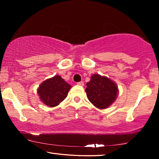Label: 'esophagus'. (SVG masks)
Here are the masks:
<instances>
[{
    "mask_svg": "<svg viewBox=\"0 0 159 159\" xmlns=\"http://www.w3.org/2000/svg\"><path fill=\"white\" fill-rule=\"evenodd\" d=\"M78 85H80V86H83L84 85V82H77V83Z\"/></svg>",
    "mask_w": 159,
    "mask_h": 159,
    "instance_id": "obj_1",
    "label": "esophagus"
}]
</instances>
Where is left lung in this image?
Instances as JSON below:
<instances>
[{
  "instance_id": "obj_1",
  "label": "left lung",
  "mask_w": 159,
  "mask_h": 159,
  "mask_svg": "<svg viewBox=\"0 0 159 159\" xmlns=\"http://www.w3.org/2000/svg\"><path fill=\"white\" fill-rule=\"evenodd\" d=\"M86 85L87 97L90 103L99 109L109 107L118 96L117 84L106 76L94 74Z\"/></svg>"
}]
</instances>
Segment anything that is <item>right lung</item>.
I'll return each instance as SVG.
<instances>
[{
    "mask_svg": "<svg viewBox=\"0 0 159 159\" xmlns=\"http://www.w3.org/2000/svg\"><path fill=\"white\" fill-rule=\"evenodd\" d=\"M71 86L59 75L45 80L38 88L40 100L48 107L57 106L66 98Z\"/></svg>",
    "mask_w": 159,
    "mask_h": 159,
    "instance_id": "obj_1",
    "label": "right lung"
}]
</instances>
